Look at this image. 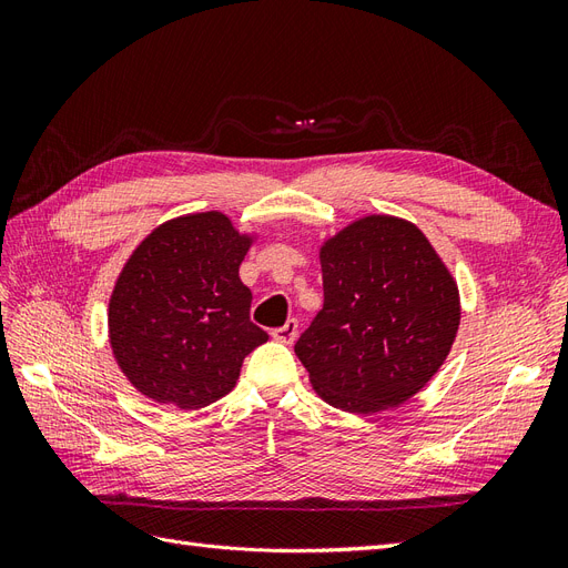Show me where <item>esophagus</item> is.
<instances>
[{
	"mask_svg": "<svg viewBox=\"0 0 568 568\" xmlns=\"http://www.w3.org/2000/svg\"><path fill=\"white\" fill-rule=\"evenodd\" d=\"M298 336V322L296 320H288L284 326H277V329H272V338L280 341V343H294Z\"/></svg>",
	"mask_w": 568,
	"mask_h": 568,
	"instance_id": "obj_1",
	"label": "esophagus"
}]
</instances>
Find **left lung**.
<instances>
[{"mask_svg":"<svg viewBox=\"0 0 568 568\" xmlns=\"http://www.w3.org/2000/svg\"><path fill=\"white\" fill-rule=\"evenodd\" d=\"M324 305L296 355L324 403L374 415L407 403L448 357L459 288L412 222L365 215L320 246Z\"/></svg>","mask_w":568,"mask_h":568,"instance_id":"1","label":"left lung"}]
</instances>
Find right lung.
Here are the masks:
<instances>
[{
    "mask_svg": "<svg viewBox=\"0 0 568 568\" xmlns=\"http://www.w3.org/2000/svg\"><path fill=\"white\" fill-rule=\"evenodd\" d=\"M253 242L225 213H189L153 230L120 270L109 341L120 372L153 403L201 409L220 400L267 341L239 280Z\"/></svg>",
    "mask_w": 568,
    "mask_h": 568,
    "instance_id": "right-lung-1",
    "label": "right lung"
}]
</instances>
